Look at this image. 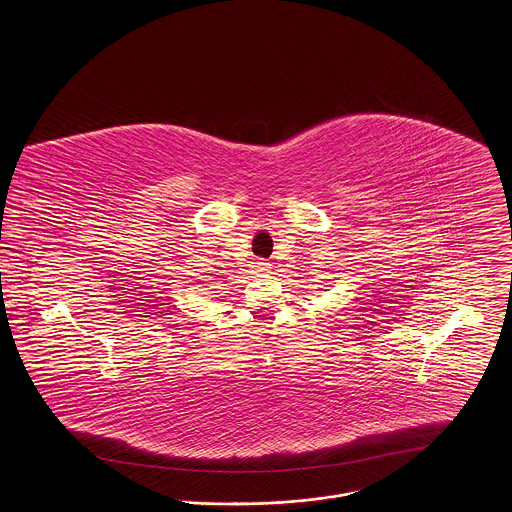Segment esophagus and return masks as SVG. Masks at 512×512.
<instances>
[{
  "mask_svg": "<svg viewBox=\"0 0 512 512\" xmlns=\"http://www.w3.org/2000/svg\"><path fill=\"white\" fill-rule=\"evenodd\" d=\"M253 269H255V272H269L271 271V265L265 263V261H257V263H253Z\"/></svg>",
  "mask_w": 512,
  "mask_h": 512,
  "instance_id": "esophagus-1",
  "label": "esophagus"
}]
</instances>
